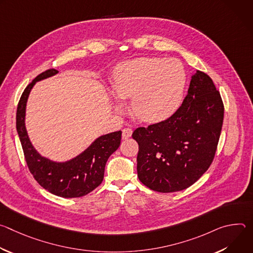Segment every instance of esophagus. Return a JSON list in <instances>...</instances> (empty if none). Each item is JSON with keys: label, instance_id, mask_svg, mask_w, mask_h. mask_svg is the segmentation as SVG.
I'll use <instances>...</instances> for the list:
<instances>
[{"label": "esophagus", "instance_id": "obj_1", "mask_svg": "<svg viewBox=\"0 0 253 253\" xmlns=\"http://www.w3.org/2000/svg\"><path fill=\"white\" fill-rule=\"evenodd\" d=\"M132 133H133V131H132L131 128H124V129L122 130V137H123L124 139H127V138L131 137Z\"/></svg>", "mask_w": 253, "mask_h": 253}]
</instances>
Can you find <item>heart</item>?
<instances>
[{
	"label": "heart",
	"mask_w": 253,
	"mask_h": 253,
	"mask_svg": "<svg viewBox=\"0 0 253 253\" xmlns=\"http://www.w3.org/2000/svg\"><path fill=\"white\" fill-rule=\"evenodd\" d=\"M186 84L185 69L176 59L137 58L119 64L112 88L120 99L131 98L132 113L144 122H159L172 116L181 105ZM116 99L114 108L123 110Z\"/></svg>",
	"instance_id": "1"
}]
</instances>
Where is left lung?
Instances as JSON below:
<instances>
[{"label": "left lung", "mask_w": 253, "mask_h": 253, "mask_svg": "<svg viewBox=\"0 0 253 253\" xmlns=\"http://www.w3.org/2000/svg\"><path fill=\"white\" fill-rule=\"evenodd\" d=\"M224 106L212 79L192 75L188 93L168 119L137 128V173L150 189L168 193L188 188L211 165L223 123Z\"/></svg>", "instance_id": "8db88e82"}]
</instances>
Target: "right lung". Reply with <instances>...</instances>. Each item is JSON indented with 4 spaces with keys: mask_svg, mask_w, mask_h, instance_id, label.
I'll list each match as a JSON object with an SVG mask.
<instances>
[{
    "mask_svg": "<svg viewBox=\"0 0 253 253\" xmlns=\"http://www.w3.org/2000/svg\"><path fill=\"white\" fill-rule=\"evenodd\" d=\"M56 74L57 70H47L26 87L17 108V132L29 170L37 182L54 195L64 198L81 197L102 183L106 162L120 146L122 132L98 137L87 149L68 161L58 162L42 156L33 146L26 129V106L34 85Z\"/></svg>",
    "mask_w": 253,
    "mask_h": 253,
    "instance_id": "right-lung-1",
    "label": "right lung"
}]
</instances>
